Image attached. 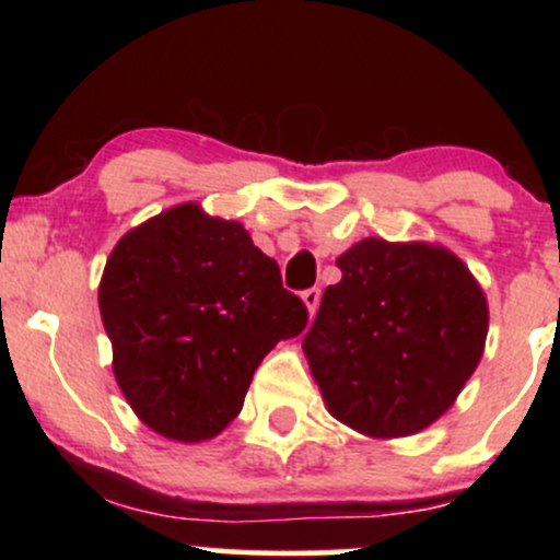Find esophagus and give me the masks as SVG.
<instances>
[{"instance_id": "34e87169", "label": "esophagus", "mask_w": 560, "mask_h": 560, "mask_svg": "<svg viewBox=\"0 0 560 560\" xmlns=\"http://www.w3.org/2000/svg\"><path fill=\"white\" fill-rule=\"evenodd\" d=\"M302 302H305L307 307V316H316L318 311V302H320V289H305V292L300 294Z\"/></svg>"}]
</instances>
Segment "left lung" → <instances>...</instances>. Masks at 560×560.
<instances>
[{
  "label": "left lung",
  "instance_id": "1",
  "mask_svg": "<svg viewBox=\"0 0 560 560\" xmlns=\"http://www.w3.org/2000/svg\"><path fill=\"white\" fill-rule=\"evenodd\" d=\"M302 339L337 421L371 440L432 427L485 355L490 307L468 266L442 244L369 236L337 258Z\"/></svg>",
  "mask_w": 560,
  "mask_h": 560
}]
</instances>
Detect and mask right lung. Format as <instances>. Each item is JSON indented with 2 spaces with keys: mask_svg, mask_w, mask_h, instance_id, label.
<instances>
[{
  "mask_svg": "<svg viewBox=\"0 0 560 560\" xmlns=\"http://www.w3.org/2000/svg\"><path fill=\"white\" fill-rule=\"evenodd\" d=\"M113 374L141 423L173 442H205L240 416L255 369L307 324L276 260L240 221L197 202L131 229L100 281Z\"/></svg>",
  "mask_w": 560,
  "mask_h": 560,
  "instance_id": "right-lung-1",
  "label": "right lung"
}]
</instances>
